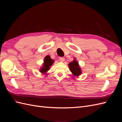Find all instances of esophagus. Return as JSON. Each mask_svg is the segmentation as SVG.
I'll return each instance as SVG.
<instances>
[{
	"label": "esophagus",
	"mask_w": 122,
	"mask_h": 122,
	"mask_svg": "<svg viewBox=\"0 0 122 122\" xmlns=\"http://www.w3.org/2000/svg\"><path fill=\"white\" fill-rule=\"evenodd\" d=\"M59 59H60V61L61 62H64V60H65V59H64V58H63V57H60Z\"/></svg>",
	"instance_id": "esophagus-1"
}]
</instances>
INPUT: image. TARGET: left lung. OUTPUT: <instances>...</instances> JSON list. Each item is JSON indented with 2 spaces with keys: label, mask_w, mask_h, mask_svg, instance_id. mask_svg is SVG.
<instances>
[{
  "label": "left lung",
  "mask_w": 122,
  "mask_h": 122,
  "mask_svg": "<svg viewBox=\"0 0 122 122\" xmlns=\"http://www.w3.org/2000/svg\"><path fill=\"white\" fill-rule=\"evenodd\" d=\"M70 70L72 72L74 76H79L82 73L81 69L79 64V62L76 60V58H74V60L69 63Z\"/></svg>",
  "instance_id": "obj_1"
}]
</instances>
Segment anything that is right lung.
Returning a JSON list of instances; mask_svg holds the SVG:
<instances>
[{"label": "right lung", "instance_id": "1", "mask_svg": "<svg viewBox=\"0 0 122 122\" xmlns=\"http://www.w3.org/2000/svg\"><path fill=\"white\" fill-rule=\"evenodd\" d=\"M54 62V61L49 56H46L44 59L42 66L39 69V71L42 74H46L49 70L50 67Z\"/></svg>", "mask_w": 122, "mask_h": 122}]
</instances>
